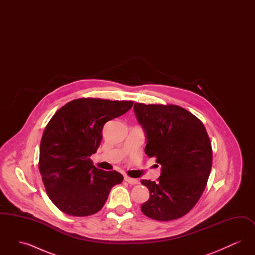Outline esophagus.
I'll list each match as a JSON object with an SVG mask.
<instances>
[{
  "label": "esophagus",
  "instance_id": "esophagus-1",
  "mask_svg": "<svg viewBox=\"0 0 255 255\" xmlns=\"http://www.w3.org/2000/svg\"><path fill=\"white\" fill-rule=\"evenodd\" d=\"M124 180H125V182H128L129 184H138L139 182H138V180H136V179H133V178H130V177H128V176H125L124 177Z\"/></svg>",
  "mask_w": 255,
  "mask_h": 255
}]
</instances>
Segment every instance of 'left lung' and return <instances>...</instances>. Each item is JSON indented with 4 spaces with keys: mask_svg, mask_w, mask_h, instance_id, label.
<instances>
[{
    "mask_svg": "<svg viewBox=\"0 0 255 255\" xmlns=\"http://www.w3.org/2000/svg\"><path fill=\"white\" fill-rule=\"evenodd\" d=\"M145 130V154L161 165L157 182L141 180L150 198L142 213L157 221L181 218L197 204L212 166V148L206 127L193 114L177 105L134 103Z\"/></svg>",
    "mask_w": 255,
    "mask_h": 255,
    "instance_id": "obj_1",
    "label": "left lung"
}]
</instances>
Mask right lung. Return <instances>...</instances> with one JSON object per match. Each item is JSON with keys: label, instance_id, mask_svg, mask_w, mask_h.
<instances>
[{"label": "right lung", "instance_id": "1", "mask_svg": "<svg viewBox=\"0 0 255 255\" xmlns=\"http://www.w3.org/2000/svg\"><path fill=\"white\" fill-rule=\"evenodd\" d=\"M133 101L74 99L50 119L40 144L39 171L50 201L64 213L84 217L105 205L123 176L93 165L104 124L132 108Z\"/></svg>", "mask_w": 255, "mask_h": 255}]
</instances>
